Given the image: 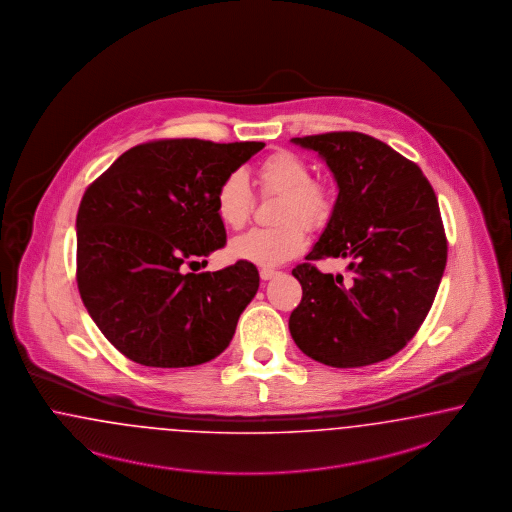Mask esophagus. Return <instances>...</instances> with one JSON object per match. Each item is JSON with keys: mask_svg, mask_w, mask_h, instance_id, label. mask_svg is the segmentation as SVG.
<instances>
[{"mask_svg": "<svg viewBox=\"0 0 512 512\" xmlns=\"http://www.w3.org/2000/svg\"><path fill=\"white\" fill-rule=\"evenodd\" d=\"M259 276H261V280L268 282V280H272L274 276H278V272H276V270H270V268H263V270L259 272Z\"/></svg>", "mask_w": 512, "mask_h": 512, "instance_id": "1", "label": "esophagus"}]
</instances>
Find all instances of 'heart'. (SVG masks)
<instances>
[{
	"label": "heart",
	"instance_id": "b5f03b06",
	"mask_svg": "<svg viewBox=\"0 0 512 512\" xmlns=\"http://www.w3.org/2000/svg\"><path fill=\"white\" fill-rule=\"evenodd\" d=\"M265 192L280 194L282 202L274 228H253L228 244L234 261L274 268L299 257L307 247L308 228L324 225L331 213L328 190L312 183L310 167L291 152H276L259 167ZM253 207V194L244 171H232L215 192V213L221 225L238 230L246 225Z\"/></svg>",
	"mask_w": 512,
	"mask_h": 512
}]
</instances>
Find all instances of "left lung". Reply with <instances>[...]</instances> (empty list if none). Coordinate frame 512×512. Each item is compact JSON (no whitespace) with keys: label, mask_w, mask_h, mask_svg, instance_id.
Here are the masks:
<instances>
[{"label":"left lung","mask_w":512,"mask_h":512,"mask_svg":"<svg viewBox=\"0 0 512 512\" xmlns=\"http://www.w3.org/2000/svg\"><path fill=\"white\" fill-rule=\"evenodd\" d=\"M339 188L328 226L293 276L303 299L289 316L295 345L331 368L383 362L408 345L440 286L448 244L423 171L364 133L295 137ZM348 258L355 278L324 275L310 260Z\"/></svg>","instance_id":"obj_1"}]
</instances>
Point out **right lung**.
<instances>
[{
    "instance_id": "right-lung-1",
    "label": "right lung",
    "mask_w": 512,
    "mask_h": 512,
    "mask_svg": "<svg viewBox=\"0 0 512 512\" xmlns=\"http://www.w3.org/2000/svg\"><path fill=\"white\" fill-rule=\"evenodd\" d=\"M263 148L200 139L139 144L85 190L76 219L78 289L97 328L129 360L190 368L230 345L259 289L257 268L238 261L194 274L186 266L225 246L215 192Z\"/></svg>"
}]
</instances>
